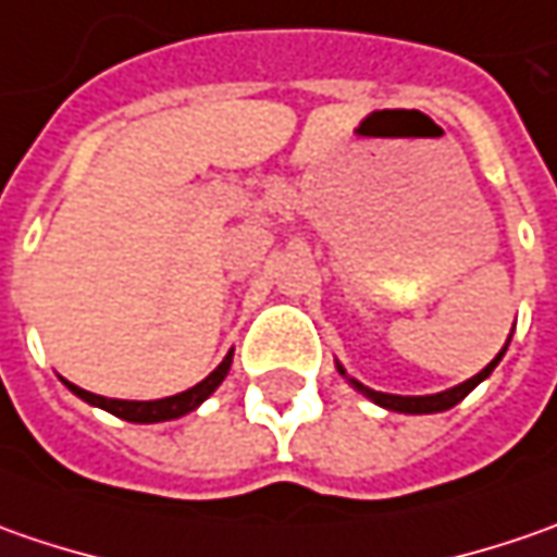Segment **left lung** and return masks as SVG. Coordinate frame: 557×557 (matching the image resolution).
<instances>
[{
    "label": "left lung",
    "mask_w": 557,
    "mask_h": 557,
    "mask_svg": "<svg viewBox=\"0 0 557 557\" xmlns=\"http://www.w3.org/2000/svg\"><path fill=\"white\" fill-rule=\"evenodd\" d=\"M508 350V344L503 347V354ZM503 354L496 356L483 372H478L474 377H468L465 384H459V387H453V391H443V394H431V396H394V394H381V391H372V387H362L359 381H354L350 377V384H354L356 391H362V394L369 396L372 403H377V406H384V409H391V412H409V416H424V412H443V409H453L456 403H461L465 396L471 394L478 384H481L483 377H490V372L499 366V359H503ZM341 374H344V369H341Z\"/></svg>",
    "instance_id": "left-lung-1"
}]
</instances>
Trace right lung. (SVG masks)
Wrapping results in <instances>:
<instances>
[{"instance_id": "right-lung-1", "label": "right lung", "mask_w": 557, "mask_h": 557, "mask_svg": "<svg viewBox=\"0 0 557 557\" xmlns=\"http://www.w3.org/2000/svg\"><path fill=\"white\" fill-rule=\"evenodd\" d=\"M228 366H232V354L225 356L223 362H220L213 372L207 374L201 384L188 387V391H183V394L166 396V399H148V403H136V399H108V396L89 394V391L76 387V384H71V381H64V384H67L79 399H86V403H92V406L108 409L111 416L126 418V421H139V424H151V421H170V418H180L185 416V412H191V409H198L203 399L223 384V377L228 374Z\"/></svg>"}]
</instances>
